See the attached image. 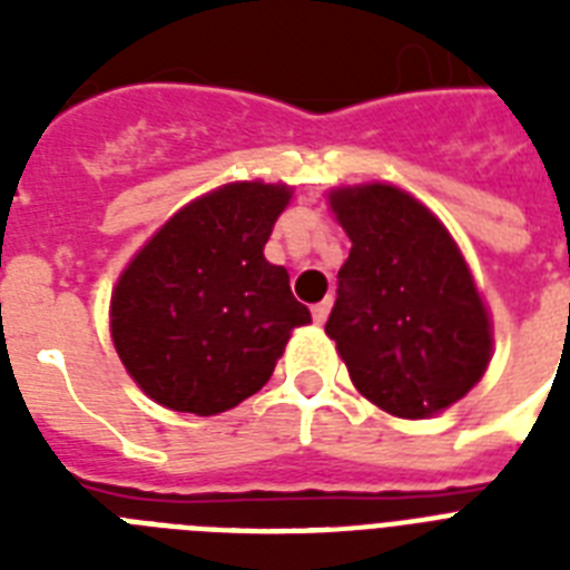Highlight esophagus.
Listing matches in <instances>:
<instances>
[{
    "label": "esophagus",
    "instance_id": "esophagus-1",
    "mask_svg": "<svg viewBox=\"0 0 570 570\" xmlns=\"http://www.w3.org/2000/svg\"><path fill=\"white\" fill-rule=\"evenodd\" d=\"M328 313H331V298L313 304V322H316V325H322V322L328 320Z\"/></svg>",
    "mask_w": 570,
    "mask_h": 570
}]
</instances>
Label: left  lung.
I'll return each instance as SVG.
<instances>
[{"mask_svg": "<svg viewBox=\"0 0 570 570\" xmlns=\"http://www.w3.org/2000/svg\"><path fill=\"white\" fill-rule=\"evenodd\" d=\"M331 209L352 239L325 331L355 387L420 420L459 402L491 357V325L455 242L393 186L340 189Z\"/></svg>", "mask_w": 570, "mask_h": 570, "instance_id": "left-lung-1", "label": "left lung"}]
</instances>
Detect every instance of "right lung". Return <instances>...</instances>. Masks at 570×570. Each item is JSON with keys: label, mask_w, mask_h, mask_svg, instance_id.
<instances>
[{"label": "right lung", "mask_w": 570, "mask_h": 570, "mask_svg": "<svg viewBox=\"0 0 570 570\" xmlns=\"http://www.w3.org/2000/svg\"><path fill=\"white\" fill-rule=\"evenodd\" d=\"M289 189L233 183L183 206L120 275L111 337L159 405L222 414L275 373L289 331L311 322L284 266L263 257Z\"/></svg>", "instance_id": "right-lung-1"}]
</instances>
